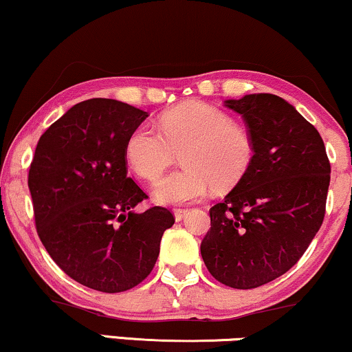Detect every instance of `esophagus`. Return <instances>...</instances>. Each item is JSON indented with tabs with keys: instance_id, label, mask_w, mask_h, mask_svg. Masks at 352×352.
I'll return each mask as SVG.
<instances>
[{
	"instance_id": "1",
	"label": "esophagus",
	"mask_w": 352,
	"mask_h": 352,
	"mask_svg": "<svg viewBox=\"0 0 352 352\" xmlns=\"http://www.w3.org/2000/svg\"><path fill=\"white\" fill-rule=\"evenodd\" d=\"M187 212H189V210H187V208H175V210H173V213H175L176 221H181L182 218H184V217L187 215Z\"/></svg>"
}]
</instances>
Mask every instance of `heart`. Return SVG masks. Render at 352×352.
Instances as JSON below:
<instances>
[{"mask_svg":"<svg viewBox=\"0 0 352 352\" xmlns=\"http://www.w3.org/2000/svg\"><path fill=\"white\" fill-rule=\"evenodd\" d=\"M158 126H137L126 140V158L140 177L155 179L182 150L184 166L163 175L153 186V197L162 204L192 202L207 194L210 184L234 187L254 160L252 135L208 103L177 104L163 113Z\"/></svg>","mask_w":352,"mask_h":352,"instance_id":"obj_1","label":"heart"}]
</instances>
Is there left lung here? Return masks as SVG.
Masks as SVG:
<instances>
[{
	"mask_svg": "<svg viewBox=\"0 0 352 352\" xmlns=\"http://www.w3.org/2000/svg\"><path fill=\"white\" fill-rule=\"evenodd\" d=\"M243 115L254 160L243 179L210 208L200 252L223 285L252 289L285 275L325 218L330 160L320 134L272 94L228 100Z\"/></svg>",
	"mask_w": 352,
	"mask_h": 352,
	"instance_id": "obj_1",
	"label": "left lung"
}]
</instances>
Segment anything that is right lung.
I'll return each instance as SVG.
<instances>
[{"mask_svg":"<svg viewBox=\"0 0 352 352\" xmlns=\"http://www.w3.org/2000/svg\"><path fill=\"white\" fill-rule=\"evenodd\" d=\"M147 116L118 100H85L43 132L30 163L40 241L67 276L102 293L142 283L175 225L165 207L132 212L148 195L127 176L126 140Z\"/></svg>","mask_w":352,"mask_h":352,"instance_id":"add662e5","label":"right lung"}]
</instances>
